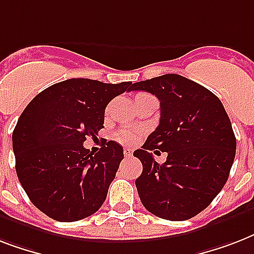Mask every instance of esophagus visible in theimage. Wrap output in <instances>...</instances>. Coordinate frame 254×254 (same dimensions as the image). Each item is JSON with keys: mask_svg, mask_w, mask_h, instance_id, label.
I'll list each match as a JSON object with an SVG mask.
<instances>
[{"mask_svg": "<svg viewBox=\"0 0 254 254\" xmlns=\"http://www.w3.org/2000/svg\"><path fill=\"white\" fill-rule=\"evenodd\" d=\"M131 154H133V150H131V149H129V147H125V149H124V155H125V157H131Z\"/></svg>", "mask_w": 254, "mask_h": 254, "instance_id": "1", "label": "esophagus"}]
</instances>
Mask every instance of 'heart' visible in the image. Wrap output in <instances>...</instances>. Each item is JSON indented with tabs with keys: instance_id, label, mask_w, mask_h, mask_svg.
Instances as JSON below:
<instances>
[{
	"instance_id": "obj_1",
	"label": "heart",
	"mask_w": 254,
	"mask_h": 254,
	"mask_svg": "<svg viewBox=\"0 0 254 254\" xmlns=\"http://www.w3.org/2000/svg\"><path fill=\"white\" fill-rule=\"evenodd\" d=\"M142 95H138L137 97ZM116 138L119 139L120 142L127 143V145H133L138 141L139 138V131L135 130V129H124V130H120L117 134H116Z\"/></svg>"
}]
</instances>
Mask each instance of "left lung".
Returning <instances> with one entry per match:
<instances>
[{
    "mask_svg": "<svg viewBox=\"0 0 254 254\" xmlns=\"http://www.w3.org/2000/svg\"><path fill=\"white\" fill-rule=\"evenodd\" d=\"M130 91L155 95L159 125L133 153L142 163L135 186L143 207L171 221L191 219L224 187L236 155V137L223 104L187 77L167 73L131 84ZM166 151L159 165L151 151Z\"/></svg>",
    "mask_w": 254,
    "mask_h": 254,
    "instance_id": "left-lung-1",
    "label": "left lung"
}]
</instances>
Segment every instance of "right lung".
Returning <instances> with one entry per match:
<instances>
[{
    "label": "right lung",
    "mask_w": 254,
    "mask_h": 254,
    "mask_svg": "<svg viewBox=\"0 0 254 254\" xmlns=\"http://www.w3.org/2000/svg\"><path fill=\"white\" fill-rule=\"evenodd\" d=\"M130 87L68 79L43 89L22 112L13 131L15 171L31 203L49 217L77 221L103 205L124 149L105 141L93 154L83 142L104 127L109 101Z\"/></svg>",
    "instance_id": "obj_1"
}]
</instances>
